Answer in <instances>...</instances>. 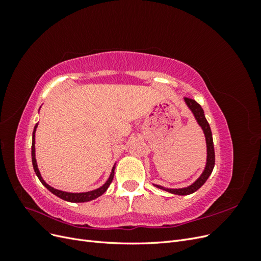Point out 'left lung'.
Segmentation results:
<instances>
[{
    "instance_id": "1",
    "label": "left lung",
    "mask_w": 261,
    "mask_h": 261,
    "mask_svg": "<svg viewBox=\"0 0 261 261\" xmlns=\"http://www.w3.org/2000/svg\"><path fill=\"white\" fill-rule=\"evenodd\" d=\"M184 102L186 107L189 109L195 117V120L198 124L204 135V139H206V147H207V159H206V165H204L203 171L201 172V174L198 176L194 183H192L191 185L185 186V187H180V188H168V187H163L161 185H156L153 184V186H155L156 188L162 189V191L169 192L171 194L174 195H179V196H186V195H191L193 193H195L198 189L206 183V180L208 179V177L210 176L211 172L215 168V148H213V139H212V133H211V128L210 125L206 120V116H204L203 110L201 109V107L197 103V102L193 99H188V98H184Z\"/></svg>"
}]
</instances>
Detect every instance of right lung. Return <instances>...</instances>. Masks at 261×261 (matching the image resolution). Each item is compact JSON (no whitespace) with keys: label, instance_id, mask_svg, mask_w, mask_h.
<instances>
[{"label":"right lung","instance_id":"right-lung-1","mask_svg":"<svg viewBox=\"0 0 261 261\" xmlns=\"http://www.w3.org/2000/svg\"><path fill=\"white\" fill-rule=\"evenodd\" d=\"M37 127H38V123L36 124L35 128H34V133H33V145H31V159H33V165H34V170H35V173L37 174L38 178L40 179L41 183L43 184V186H45L46 188L49 189V191L54 194L55 196L60 197L61 199L63 200H66V201H69V202H86V201H90V200H93L98 198V197H100L101 195H103L107 189L109 188L110 184L112 183L113 180V177H114V170H115V164L113 165L112 168V171L111 173H110V176L109 178L107 179L106 183L100 186L99 188L97 189H93V191H90V192H85V193H69V192H64V191H60V189H57L54 188L52 186H50L49 184L45 183V180L42 178L41 176V173L40 171H39L38 169V164H37V160H36V148H35V144H36V130H37Z\"/></svg>","mask_w":261,"mask_h":261}]
</instances>
